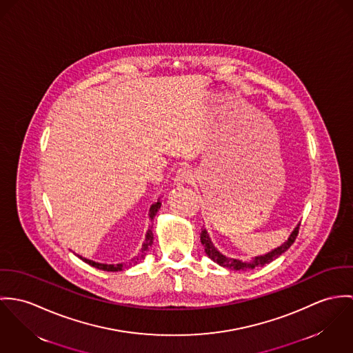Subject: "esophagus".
Masks as SVG:
<instances>
[{
	"instance_id": "esophagus-1",
	"label": "esophagus",
	"mask_w": 353,
	"mask_h": 353,
	"mask_svg": "<svg viewBox=\"0 0 353 353\" xmlns=\"http://www.w3.org/2000/svg\"><path fill=\"white\" fill-rule=\"evenodd\" d=\"M194 180V173L191 172V169L188 168H180L177 172H176V176H174V183L176 184H188Z\"/></svg>"
}]
</instances>
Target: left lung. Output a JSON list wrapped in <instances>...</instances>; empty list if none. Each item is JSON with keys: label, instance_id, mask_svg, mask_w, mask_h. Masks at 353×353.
Instances as JSON below:
<instances>
[{"label": "left lung", "instance_id": "1", "mask_svg": "<svg viewBox=\"0 0 353 353\" xmlns=\"http://www.w3.org/2000/svg\"><path fill=\"white\" fill-rule=\"evenodd\" d=\"M299 233V225L294 229V232L291 233V235L288 236V239L280 245L279 248H276L272 252L264 254V256H260V257H254L252 261H241V260H236V259H229L226 256H223L222 253H219L216 250V248L212 245L210 236L207 234V230L203 229L201 233H200V241L204 246V250L207 253V256L215 261L216 264L225 267V268H229V270H234V271H248V270H253V268H257V267H263L265 264H270L271 261L276 260L279 256H281L296 239V235Z\"/></svg>", "mask_w": 353, "mask_h": 353}]
</instances>
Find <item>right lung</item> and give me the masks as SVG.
<instances>
[{"instance_id":"obj_1","label":"right lung","mask_w":353,"mask_h":353,"mask_svg":"<svg viewBox=\"0 0 353 353\" xmlns=\"http://www.w3.org/2000/svg\"><path fill=\"white\" fill-rule=\"evenodd\" d=\"M159 207H161V201L158 200L156 201L154 204H152V207H150V211H149V216L153 219L156 215H157V211L159 210ZM153 239H154V235H153V232L149 229L148 230V233H146V236H145V242H143V245H142V249H141V253L135 257V259H132L131 260V265L134 264H138L141 260H143L145 259V256H146V252L149 250V248L153 245ZM79 259L82 260V261H85L86 264H89V265H92V267H94V268H97V270H101V271H107V272H118V271H121L123 270V264H101V263H94V261H92V260H88V259H83V257H81L79 256Z\"/></svg>"}]
</instances>
